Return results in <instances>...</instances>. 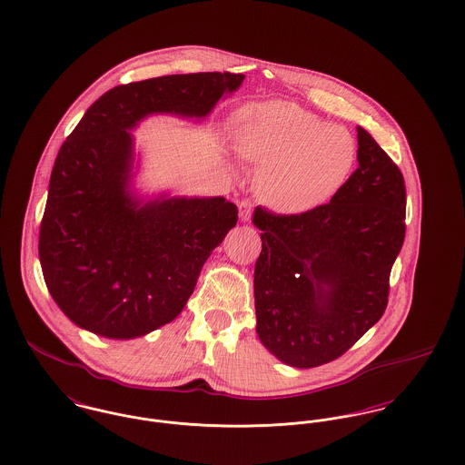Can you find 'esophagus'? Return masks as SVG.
<instances>
[{"label": "esophagus", "instance_id": "1", "mask_svg": "<svg viewBox=\"0 0 465 465\" xmlns=\"http://www.w3.org/2000/svg\"><path fill=\"white\" fill-rule=\"evenodd\" d=\"M251 213H252V205H251V202L244 200V202H241V203H239V219H241L242 223L250 221Z\"/></svg>", "mask_w": 465, "mask_h": 465}]
</instances>
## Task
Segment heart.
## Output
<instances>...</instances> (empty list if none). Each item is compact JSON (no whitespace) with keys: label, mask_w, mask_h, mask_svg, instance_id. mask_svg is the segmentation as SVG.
<instances>
[{"label":"heart","mask_w":465,"mask_h":465,"mask_svg":"<svg viewBox=\"0 0 465 465\" xmlns=\"http://www.w3.org/2000/svg\"><path fill=\"white\" fill-rule=\"evenodd\" d=\"M233 148L258 168L254 191L276 213L301 214L321 207L349 180L358 146L352 134L285 101L242 107Z\"/></svg>","instance_id":"obj_1"}]
</instances>
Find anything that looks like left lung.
<instances>
[{
  "label": "left lung",
  "instance_id": "obj_1",
  "mask_svg": "<svg viewBox=\"0 0 465 465\" xmlns=\"http://www.w3.org/2000/svg\"><path fill=\"white\" fill-rule=\"evenodd\" d=\"M358 170L329 203L308 213L254 209L262 252L254 265L256 334L295 368L345 354L388 306L390 274L405 239V183L358 127Z\"/></svg>",
  "mask_w": 465,
  "mask_h": 465
}]
</instances>
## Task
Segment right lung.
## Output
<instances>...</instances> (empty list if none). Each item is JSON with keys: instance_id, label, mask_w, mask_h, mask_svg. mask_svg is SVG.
Listing matches in <instances>:
<instances>
[{"instance_id": "1", "label": "right lung", "mask_w": 465, "mask_h": 465, "mask_svg": "<svg viewBox=\"0 0 465 465\" xmlns=\"http://www.w3.org/2000/svg\"><path fill=\"white\" fill-rule=\"evenodd\" d=\"M242 81L200 72L116 86L62 144L38 256L51 297L77 327L133 340L179 317L203 263L237 224V207L223 196H140L131 131L152 114L202 120Z\"/></svg>"}]
</instances>
